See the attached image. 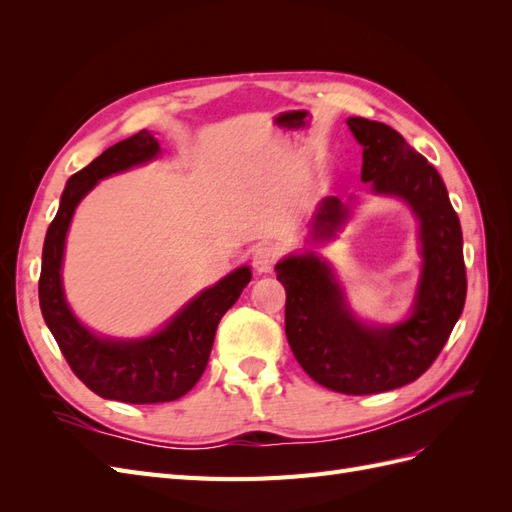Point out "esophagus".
I'll return each mask as SVG.
<instances>
[{
  "instance_id": "1",
  "label": "esophagus",
  "mask_w": 512,
  "mask_h": 512,
  "mask_svg": "<svg viewBox=\"0 0 512 512\" xmlns=\"http://www.w3.org/2000/svg\"><path fill=\"white\" fill-rule=\"evenodd\" d=\"M275 260H277V254H275L273 247L262 245V247H258V250L254 252V256H252V267H254V271H256L258 275L271 273V271H273V265H275Z\"/></svg>"
}]
</instances>
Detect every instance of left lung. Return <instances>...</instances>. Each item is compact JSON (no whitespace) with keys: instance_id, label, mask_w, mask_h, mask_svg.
<instances>
[{"instance_id":"left-lung-1","label":"left lung","mask_w":512,"mask_h":512,"mask_svg":"<svg viewBox=\"0 0 512 512\" xmlns=\"http://www.w3.org/2000/svg\"><path fill=\"white\" fill-rule=\"evenodd\" d=\"M346 123L363 147L361 181L374 196L404 200L418 224L421 275L410 314L393 324L363 322L331 262L314 250L348 224L354 196L324 198L303 252L282 258L275 273L286 288L288 344L307 376L337 393L371 395L425 374L461 316L468 286L459 218L438 170L386 123Z\"/></svg>"}]
</instances>
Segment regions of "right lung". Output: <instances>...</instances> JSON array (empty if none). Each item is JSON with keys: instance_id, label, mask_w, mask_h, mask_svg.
<instances>
[{"instance_id": "right-lung-1", "label": "right lung", "mask_w": 512, "mask_h": 512, "mask_svg": "<svg viewBox=\"0 0 512 512\" xmlns=\"http://www.w3.org/2000/svg\"><path fill=\"white\" fill-rule=\"evenodd\" d=\"M160 153L153 134L141 130L108 147L89 166L74 173L61 194L42 247L38 297L46 327L76 378L96 395L123 404H164L188 393L207 367L222 316L252 280L250 267L235 269L218 284L200 290L156 333L145 337L98 335L76 318L61 280L66 237L76 207L98 181L156 160Z\"/></svg>"}]
</instances>
